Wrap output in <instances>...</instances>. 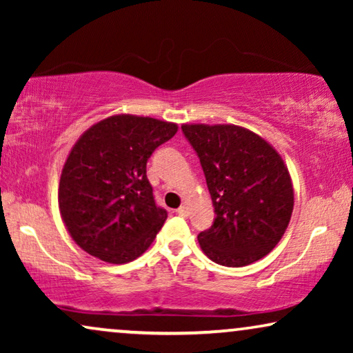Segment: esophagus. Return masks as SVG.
Masks as SVG:
<instances>
[{
  "label": "esophagus",
  "instance_id": "esophagus-1",
  "mask_svg": "<svg viewBox=\"0 0 353 353\" xmlns=\"http://www.w3.org/2000/svg\"><path fill=\"white\" fill-rule=\"evenodd\" d=\"M176 214H178V215H181V216H188V207H186V205H181V207H178Z\"/></svg>",
  "mask_w": 353,
  "mask_h": 353
}]
</instances>
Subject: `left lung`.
I'll return each mask as SVG.
<instances>
[{
  "label": "left lung",
  "instance_id": "1",
  "mask_svg": "<svg viewBox=\"0 0 353 353\" xmlns=\"http://www.w3.org/2000/svg\"><path fill=\"white\" fill-rule=\"evenodd\" d=\"M199 156L215 209L214 225L197 241L223 267H245L272 252L294 209L288 167L267 139L238 125L185 123Z\"/></svg>",
  "mask_w": 353,
  "mask_h": 353
}]
</instances>
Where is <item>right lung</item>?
Listing matches in <instances>:
<instances>
[{
  "instance_id": "1",
  "label": "right lung",
  "mask_w": 353,
  "mask_h": 353,
  "mask_svg": "<svg viewBox=\"0 0 353 353\" xmlns=\"http://www.w3.org/2000/svg\"><path fill=\"white\" fill-rule=\"evenodd\" d=\"M178 125L117 114L91 125L70 149L61 173L59 210L85 252L109 263L138 259L162 228L146 163Z\"/></svg>"
}]
</instances>
